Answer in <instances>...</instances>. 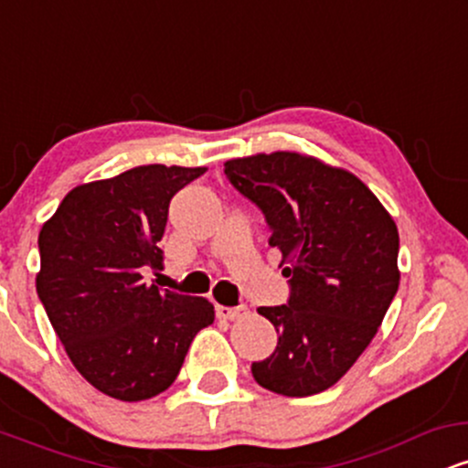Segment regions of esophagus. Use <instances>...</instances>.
<instances>
[{
    "mask_svg": "<svg viewBox=\"0 0 468 468\" xmlns=\"http://www.w3.org/2000/svg\"><path fill=\"white\" fill-rule=\"evenodd\" d=\"M218 316L219 319H227V321H235V319H244L249 314V308L246 305H238V308H227V305H218Z\"/></svg>",
    "mask_w": 468,
    "mask_h": 468,
    "instance_id": "34e87169",
    "label": "esophagus"
}]
</instances>
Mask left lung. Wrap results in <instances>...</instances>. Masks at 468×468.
Listing matches in <instances>:
<instances>
[{"instance_id": "obj_1", "label": "left lung", "mask_w": 468, "mask_h": 468, "mask_svg": "<svg viewBox=\"0 0 468 468\" xmlns=\"http://www.w3.org/2000/svg\"><path fill=\"white\" fill-rule=\"evenodd\" d=\"M241 196L264 213L282 250L288 303L260 308L279 332L252 378L303 399L336 383L372 343L400 283L399 229L356 176L297 152L224 163Z\"/></svg>"}]
</instances>
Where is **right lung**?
I'll use <instances>...</instances> for the list:
<instances>
[{"label":"right lung","instance_id":"right-lung-1","mask_svg":"<svg viewBox=\"0 0 468 468\" xmlns=\"http://www.w3.org/2000/svg\"><path fill=\"white\" fill-rule=\"evenodd\" d=\"M207 166L143 165L74 186L39 233L37 294L69 361L116 400H147L178 376L193 336L216 319L204 297L147 286L163 264L171 197Z\"/></svg>","mask_w":468,"mask_h":468}]
</instances>
